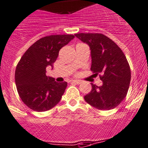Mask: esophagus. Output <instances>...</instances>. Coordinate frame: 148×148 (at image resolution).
Wrapping results in <instances>:
<instances>
[{"label":"esophagus","instance_id":"obj_1","mask_svg":"<svg viewBox=\"0 0 148 148\" xmlns=\"http://www.w3.org/2000/svg\"><path fill=\"white\" fill-rule=\"evenodd\" d=\"M73 82H74V83L76 84H80L82 83V81L81 80H77V79H76V80H72Z\"/></svg>","mask_w":148,"mask_h":148}]
</instances>
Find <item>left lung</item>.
I'll use <instances>...</instances> for the list:
<instances>
[{
  "instance_id": "obj_1",
  "label": "left lung",
  "mask_w": 148,
  "mask_h": 148,
  "mask_svg": "<svg viewBox=\"0 0 148 148\" xmlns=\"http://www.w3.org/2000/svg\"><path fill=\"white\" fill-rule=\"evenodd\" d=\"M77 38L89 46L90 70L103 81L101 86L91 83L92 90L85 101L101 110L115 108L126 96L131 81V69L125 55L115 43L101 34H77Z\"/></svg>"
}]
</instances>
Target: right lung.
I'll return each instance as SVG.
<instances>
[{"instance_id":"right-lung-1","label":"right lung","mask_w":148,"mask_h":148,"mask_svg":"<svg viewBox=\"0 0 148 148\" xmlns=\"http://www.w3.org/2000/svg\"><path fill=\"white\" fill-rule=\"evenodd\" d=\"M73 35H52L40 38L27 49L18 63L15 82L19 96L26 106L36 112H45L58 103L67 82H57L46 75L52 69L60 49L68 45Z\"/></svg>"}]
</instances>
